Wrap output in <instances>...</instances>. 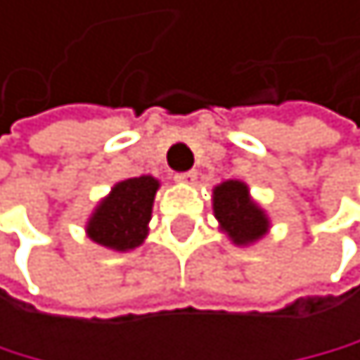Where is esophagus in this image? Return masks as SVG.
Here are the masks:
<instances>
[{"label": "esophagus", "mask_w": 360, "mask_h": 360, "mask_svg": "<svg viewBox=\"0 0 360 360\" xmlns=\"http://www.w3.org/2000/svg\"><path fill=\"white\" fill-rule=\"evenodd\" d=\"M195 179H198V172H179V174H174V181L176 184H186V186L195 184Z\"/></svg>", "instance_id": "1"}]
</instances>
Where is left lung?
I'll list each match as a JSON object with an SVG mask.
<instances>
[{
	"label": "left lung",
	"mask_w": 360,
	"mask_h": 360,
	"mask_svg": "<svg viewBox=\"0 0 360 360\" xmlns=\"http://www.w3.org/2000/svg\"><path fill=\"white\" fill-rule=\"evenodd\" d=\"M213 216L236 245L259 241L271 225L264 209L250 198L248 186L234 179L213 188Z\"/></svg>",
	"instance_id": "8db88e82"
}]
</instances>
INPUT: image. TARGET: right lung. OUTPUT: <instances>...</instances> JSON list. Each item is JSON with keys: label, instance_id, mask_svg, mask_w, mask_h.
<instances>
[{"label": "right lung", "instance_id": "right-lung-1", "mask_svg": "<svg viewBox=\"0 0 360 360\" xmlns=\"http://www.w3.org/2000/svg\"><path fill=\"white\" fill-rule=\"evenodd\" d=\"M160 188L149 174L119 181L86 220V236L110 250H133L149 234L153 198Z\"/></svg>", "mask_w": 360, "mask_h": 360}]
</instances>
